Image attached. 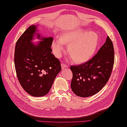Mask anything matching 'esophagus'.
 <instances>
[{
  "mask_svg": "<svg viewBox=\"0 0 127 127\" xmlns=\"http://www.w3.org/2000/svg\"><path fill=\"white\" fill-rule=\"evenodd\" d=\"M61 66H62V69H64V68H68V65H67V64H64V63H62L61 64Z\"/></svg>",
  "mask_w": 127,
  "mask_h": 127,
  "instance_id": "34e87169",
  "label": "esophagus"
}]
</instances>
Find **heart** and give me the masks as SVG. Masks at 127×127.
Segmentation results:
<instances>
[{
  "instance_id": "heart-1",
  "label": "heart",
  "mask_w": 127,
  "mask_h": 127,
  "mask_svg": "<svg viewBox=\"0 0 127 127\" xmlns=\"http://www.w3.org/2000/svg\"><path fill=\"white\" fill-rule=\"evenodd\" d=\"M98 42V37L95 33L80 29L67 32L59 39L54 40L52 48L56 56L60 57L64 50L63 44L69 45V54L75 62L81 63L92 58L96 50Z\"/></svg>"
}]
</instances>
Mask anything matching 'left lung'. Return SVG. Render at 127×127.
<instances>
[{"mask_svg": "<svg viewBox=\"0 0 127 127\" xmlns=\"http://www.w3.org/2000/svg\"><path fill=\"white\" fill-rule=\"evenodd\" d=\"M114 48L109 36L98 53L90 60L79 65H71V88L76 95L92 96L106 84L114 66Z\"/></svg>", "mask_w": 127, "mask_h": 127, "instance_id": "obj_1", "label": "left lung"}]
</instances>
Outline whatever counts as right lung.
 I'll list each match as a JSON object with an SVG mask.
<instances>
[{
  "mask_svg": "<svg viewBox=\"0 0 127 127\" xmlns=\"http://www.w3.org/2000/svg\"><path fill=\"white\" fill-rule=\"evenodd\" d=\"M36 26H31L16 42L14 62L19 82L29 94L42 96L47 94L61 70V62L51 53L53 37H41L34 45L31 41ZM40 35L37 37L40 39Z\"/></svg>",
  "mask_w": 127,
  "mask_h": 127,
  "instance_id": "1",
  "label": "right lung"
}]
</instances>
